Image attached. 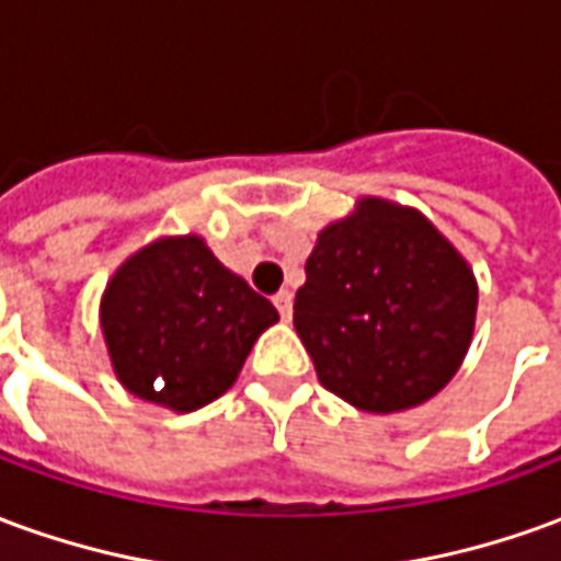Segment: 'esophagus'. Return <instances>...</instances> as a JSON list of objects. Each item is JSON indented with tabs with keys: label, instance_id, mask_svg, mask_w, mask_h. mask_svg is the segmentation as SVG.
<instances>
[{
	"label": "esophagus",
	"instance_id": "1",
	"mask_svg": "<svg viewBox=\"0 0 561 561\" xmlns=\"http://www.w3.org/2000/svg\"><path fill=\"white\" fill-rule=\"evenodd\" d=\"M273 304H276V309H279V316L285 318V321H291V312H294V294L291 291H279L276 297H273Z\"/></svg>",
	"mask_w": 561,
	"mask_h": 561
}]
</instances>
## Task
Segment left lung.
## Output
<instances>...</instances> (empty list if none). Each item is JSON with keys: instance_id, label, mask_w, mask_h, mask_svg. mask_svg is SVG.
I'll list each match as a JSON object with an SVG mask.
<instances>
[{"instance_id": "obj_1", "label": "left lung", "mask_w": 561, "mask_h": 561, "mask_svg": "<svg viewBox=\"0 0 561 561\" xmlns=\"http://www.w3.org/2000/svg\"><path fill=\"white\" fill-rule=\"evenodd\" d=\"M478 279L421 209L364 195L318 231L294 328L318 381L354 409L423 405L469 354Z\"/></svg>"}]
</instances>
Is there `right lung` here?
<instances>
[{
    "label": "right lung",
    "instance_id": "right-lung-1",
    "mask_svg": "<svg viewBox=\"0 0 561 561\" xmlns=\"http://www.w3.org/2000/svg\"><path fill=\"white\" fill-rule=\"evenodd\" d=\"M276 306L213 255L204 237H159L114 270L99 306L116 381L176 414L219 400ZM165 381L161 391L154 381Z\"/></svg>",
    "mask_w": 561,
    "mask_h": 561
}]
</instances>
